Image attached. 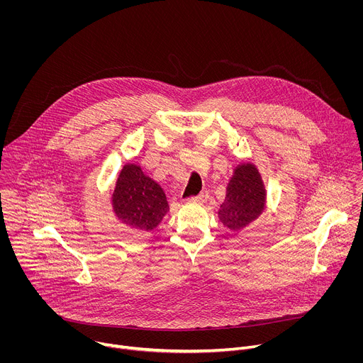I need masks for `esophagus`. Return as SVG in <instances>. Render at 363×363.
Listing matches in <instances>:
<instances>
[{
	"instance_id": "esophagus-1",
	"label": "esophagus",
	"mask_w": 363,
	"mask_h": 363,
	"mask_svg": "<svg viewBox=\"0 0 363 363\" xmlns=\"http://www.w3.org/2000/svg\"><path fill=\"white\" fill-rule=\"evenodd\" d=\"M208 198H210V192L208 191H202L196 196H194V199L198 201V202H206V201H208Z\"/></svg>"
}]
</instances>
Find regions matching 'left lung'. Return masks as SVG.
<instances>
[{
	"label": "left lung",
	"instance_id": "left-lung-1",
	"mask_svg": "<svg viewBox=\"0 0 363 363\" xmlns=\"http://www.w3.org/2000/svg\"><path fill=\"white\" fill-rule=\"evenodd\" d=\"M266 191L257 169L250 164L240 165L227 186L220 220L230 230L238 231L252 223L264 210Z\"/></svg>",
	"mask_w": 363,
	"mask_h": 363
}]
</instances>
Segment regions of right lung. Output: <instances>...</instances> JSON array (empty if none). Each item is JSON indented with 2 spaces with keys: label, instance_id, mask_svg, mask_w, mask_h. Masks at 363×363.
<instances>
[{
  "label": "right lung",
  "instance_id": "1",
  "mask_svg": "<svg viewBox=\"0 0 363 363\" xmlns=\"http://www.w3.org/2000/svg\"><path fill=\"white\" fill-rule=\"evenodd\" d=\"M112 201L118 218L143 231L157 227L169 210L162 188L132 164L123 167Z\"/></svg>",
  "mask_w": 363,
  "mask_h": 363
}]
</instances>
